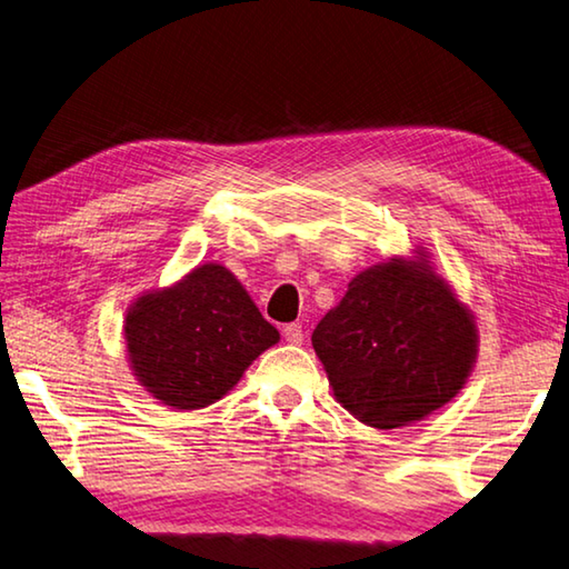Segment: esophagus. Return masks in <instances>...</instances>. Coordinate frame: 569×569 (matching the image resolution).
Listing matches in <instances>:
<instances>
[{"label":"esophagus","mask_w":569,"mask_h":569,"mask_svg":"<svg viewBox=\"0 0 569 569\" xmlns=\"http://www.w3.org/2000/svg\"><path fill=\"white\" fill-rule=\"evenodd\" d=\"M282 335H284V339L289 341V345H302V339H305V331H302V325H299V321H292V325H284Z\"/></svg>","instance_id":"obj_1"}]
</instances>
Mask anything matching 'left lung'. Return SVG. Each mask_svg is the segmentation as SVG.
I'll return each instance as SVG.
<instances>
[{"mask_svg": "<svg viewBox=\"0 0 569 569\" xmlns=\"http://www.w3.org/2000/svg\"><path fill=\"white\" fill-rule=\"evenodd\" d=\"M312 347L349 413L373 428H399L463 389L478 325L421 248L353 277L317 325Z\"/></svg>", "mask_w": 569, "mask_h": 569, "instance_id": "left-lung-1", "label": "left lung"}]
</instances>
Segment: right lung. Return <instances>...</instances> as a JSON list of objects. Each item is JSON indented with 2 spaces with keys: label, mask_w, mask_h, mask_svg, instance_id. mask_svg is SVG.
I'll return each instance as SVG.
<instances>
[{
  "label": "right lung",
  "mask_w": 569,
  "mask_h": 569,
  "mask_svg": "<svg viewBox=\"0 0 569 569\" xmlns=\"http://www.w3.org/2000/svg\"><path fill=\"white\" fill-rule=\"evenodd\" d=\"M123 339L136 381L158 403L196 411L232 391L280 331L228 267L208 262L138 297L126 312Z\"/></svg>",
  "instance_id": "1"
}]
</instances>
